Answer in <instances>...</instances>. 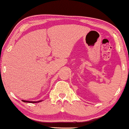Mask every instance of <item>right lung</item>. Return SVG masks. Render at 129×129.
<instances>
[{"instance_id":"1","label":"right lung","mask_w":129,"mask_h":129,"mask_svg":"<svg viewBox=\"0 0 129 129\" xmlns=\"http://www.w3.org/2000/svg\"><path fill=\"white\" fill-rule=\"evenodd\" d=\"M22 102H26V103H38V102H42V100L40 101H37V102H32V101H27V100H22Z\"/></svg>"}]
</instances>
